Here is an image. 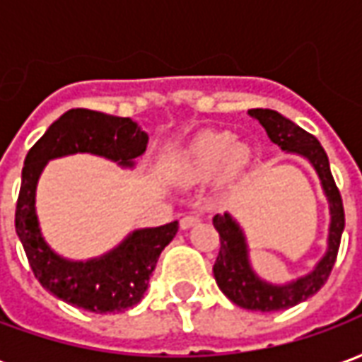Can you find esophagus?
Here are the masks:
<instances>
[{
	"mask_svg": "<svg viewBox=\"0 0 362 362\" xmlns=\"http://www.w3.org/2000/svg\"><path fill=\"white\" fill-rule=\"evenodd\" d=\"M199 225V217L197 215H184L180 219V228L182 230H188V228Z\"/></svg>",
	"mask_w": 362,
	"mask_h": 362,
	"instance_id": "34e87169",
	"label": "esophagus"
}]
</instances>
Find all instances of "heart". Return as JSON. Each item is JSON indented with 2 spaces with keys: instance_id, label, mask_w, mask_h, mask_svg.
Masks as SVG:
<instances>
[{
  "instance_id": "1",
  "label": "heart",
  "mask_w": 362,
  "mask_h": 362,
  "mask_svg": "<svg viewBox=\"0 0 362 362\" xmlns=\"http://www.w3.org/2000/svg\"><path fill=\"white\" fill-rule=\"evenodd\" d=\"M250 158V147L228 132H202L174 155L168 173L180 184H199L213 176L228 184L246 170Z\"/></svg>"
}]
</instances>
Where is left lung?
Here are the masks:
<instances>
[{
    "mask_svg": "<svg viewBox=\"0 0 362 362\" xmlns=\"http://www.w3.org/2000/svg\"><path fill=\"white\" fill-rule=\"evenodd\" d=\"M250 118L258 119L266 129L269 141L275 143L283 153L304 158L318 176L322 192L329 205V228H327V248L310 272L287 283H272L259 277L250 262V246L246 240L240 223L230 213H217L213 217V227L219 230L221 250L213 266V275L219 288L240 308L259 312H275L291 308L316 295L329 277V272L337 258L345 213L339 189L335 186L329 170V160L320 141L291 122L279 112L269 108H252Z\"/></svg>",
    "mask_w": 362,
    "mask_h": 362,
    "instance_id": "1",
    "label": "left lung"
}]
</instances>
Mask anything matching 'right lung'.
I'll return each instance as SVG.
<instances>
[{
    "label": "right lung",
    "instance_id": "1",
    "mask_svg": "<svg viewBox=\"0 0 362 362\" xmlns=\"http://www.w3.org/2000/svg\"><path fill=\"white\" fill-rule=\"evenodd\" d=\"M149 135L132 118L74 108L62 114L28 151L21 176L15 228L30 269L46 291L83 310L124 312L147 291L160 252L178 233V221L163 227L135 228L112 250L89 259H69L46 243L36 215V186L54 158L90 153L134 168L147 149Z\"/></svg>",
    "mask_w": 362,
    "mask_h": 362
}]
</instances>
